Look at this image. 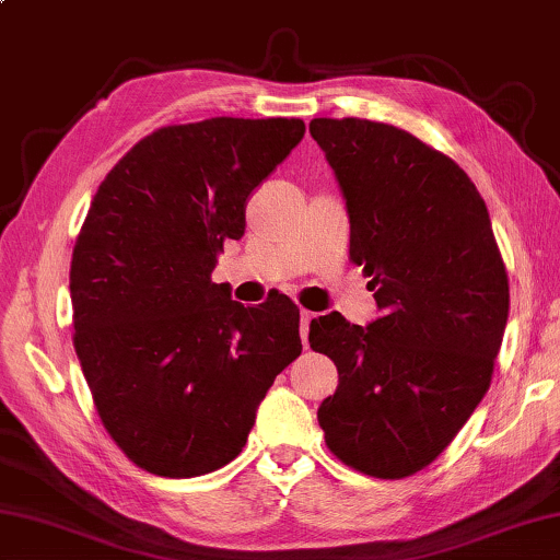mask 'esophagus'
I'll return each instance as SVG.
<instances>
[{
	"mask_svg": "<svg viewBox=\"0 0 560 560\" xmlns=\"http://www.w3.org/2000/svg\"><path fill=\"white\" fill-rule=\"evenodd\" d=\"M314 319H316V314H312V312H302V316H299V324H302V327H299V334H302L304 347L308 345V324H312Z\"/></svg>",
	"mask_w": 560,
	"mask_h": 560,
	"instance_id": "34e87169",
	"label": "esophagus"
}]
</instances>
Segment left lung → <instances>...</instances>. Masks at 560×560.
I'll use <instances>...</instances> for the list:
<instances>
[{
    "label": "left lung",
    "mask_w": 560,
    "mask_h": 560,
    "mask_svg": "<svg viewBox=\"0 0 560 560\" xmlns=\"http://www.w3.org/2000/svg\"><path fill=\"white\" fill-rule=\"evenodd\" d=\"M337 175L349 258L382 308L366 327L339 312L308 329L339 385L319 405L341 463L399 480L428 467L486 397L508 322V273L486 200L440 150L395 125L314 118Z\"/></svg>",
    "instance_id": "obj_1"
}]
</instances>
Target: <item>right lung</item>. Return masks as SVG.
<instances>
[{"instance_id": "1", "label": "right lung", "mask_w": 560, "mask_h": 560, "mask_svg": "<svg viewBox=\"0 0 560 560\" xmlns=\"http://www.w3.org/2000/svg\"><path fill=\"white\" fill-rule=\"evenodd\" d=\"M304 130L299 118L168 125L132 145L90 203L70 266L72 345L105 430L148 472L229 465L302 354L289 299L231 302L211 271Z\"/></svg>"}]
</instances>
